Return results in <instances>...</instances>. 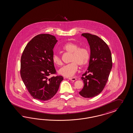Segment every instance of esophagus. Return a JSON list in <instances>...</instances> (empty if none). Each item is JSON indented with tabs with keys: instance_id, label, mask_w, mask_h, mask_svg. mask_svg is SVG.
Segmentation results:
<instances>
[{
	"instance_id": "obj_1",
	"label": "esophagus",
	"mask_w": 133,
	"mask_h": 133,
	"mask_svg": "<svg viewBox=\"0 0 133 133\" xmlns=\"http://www.w3.org/2000/svg\"><path fill=\"white\" fill-rule=\"evenodd\" d=\"M69 80L71 81H75L76 80H77V78H69Z\"/></svg>"
}]
</instances>
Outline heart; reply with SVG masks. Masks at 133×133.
Listing matches in <instances>:
<instances>
[{
  "mask_svg": "<svg viewBox=\"0 0 133 133\" xmlns=\"http://www.w3.org/2000/svg\"><path fill=\"white\" fill-rule=\"evenodd\" d=\"M64 51L71 54L70 58V63L63 66L58 70V73L65 77L73 76L78 70V65L81 67L85 66L90 59V55L87 49L79 48L78 44L69 42L62 46ZM52 61L56 65L62 64L61 57L58 54L52 56Z\"/></svg>",
  "mask_w": 133,
  "mask_h": 133,
  "instance_id": "obj_1",
  "label": "heart"
}]
</instances>
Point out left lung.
I'll return each mask as SVG.
<instances>
[{"instance_id":"1","label":"left lung","mask_w":133,"mask_h":133,"mask_svg":"<svg viewBox=\"0 0 133 133\" xmlns=\"http://www.w3.org/2000/svg\"><path fill=\"white\" fill-rule=\"evenodd\" d=\"M90 46L89 66L81 78L84 87L79 92L84 98L96 96L103 91L112 68V57L108 45L100 37L89 33H83Z\"/></svg>"}]
</instances>
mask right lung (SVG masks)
<instances>
[{
  "instance_id": "1",
  "label": "right lung",
  "mask_w": 133,
  "mask_h": 133,
  "mask_svg": "<svg viewBox=\"0 0 133 133\" xmlns=\"http://www.w3.org/2000/svg\"><path fill=\"white\" fill-rule=\"evenodd\" d=\"M57 42L50 34L38 35L28 42L21 57L22 80L33 98L40 101L54 96L63 79L61 76L48 78L56 73L52 56Z\"/></svg>"
}]
</instances>
